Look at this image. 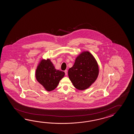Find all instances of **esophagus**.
Wrapping results in <instances>:
<instances>
[{
  "mask_svg": "<svg viewBox=\"0 0 134 134\" xmlns=\"http://www.w3.org/2000/svg\"><path fill=\"white\" fill-rule=\"evenodd\" d=\"M65 75L66 76L68 75V71H67V70H65Z\"/></svg>",
  "mask_w": 134,
  "mask_h": 134,
  "instance_id": "34e87169",
  "label": "esophagus"
}]
</instances>
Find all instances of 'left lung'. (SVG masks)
<instances>
[{
  "label": "left lung",
  "instance_id": "1",
  "mask_svg": "<svg viewBox=\"0 0 134 134\" xmlns=\"http://www.w3.org/2000/svg\"><path fill=\"white\" fill-rule=\"evenodd\" d=\"M99 73L97 61L88 51L82 52L77 55L74 65L68 71L69 80L80 91L88 88L97 80Z\"/></svg>",
  "mask_w": 134,
  "mask_h": 134
}]
</instances>
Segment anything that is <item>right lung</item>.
Here are the masks:
<instances>
[{
    "label": "right lung",
    "mask_w": 134,
    "mask_h": 134,
    "mask_svg": "<svg viewBox=\"0 0 134 134\" xmlns=\"http://www.w3.org/2000/svg\"><path fill=\"white\" fill-rule=\"evenodd\" d=\"M65 74L64 72L55 68L50 59H42L38 64L35 77L46 91H50L57 87Z\"/></svg>",
    "instance_id": "obj_1"
}]
</instances>
